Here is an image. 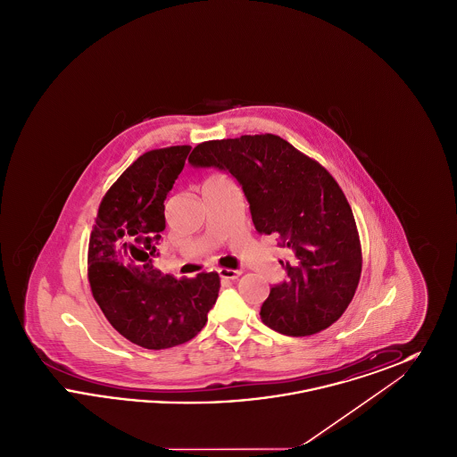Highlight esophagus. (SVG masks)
I'll list each match as a JSON object with an SVG mask.
<instances>
[{
	"instance_id": "esophagus-1",
	"label": "esophagus",
	"mask_w": 457,
	"mask_h": 457,
	"mask_svg": "<svg viewBox=\"0 0 457 457\" xmlns=\"http://www.w3.org/2000/svg\"><path fill=\"white\" fill-rule=\"evenodd\" d=\"M219 276H220V279H226V281H235V279H238L239 276H241V272L239 270H233V269H219L218 270Z\"/></svg>"
}]
</instances>
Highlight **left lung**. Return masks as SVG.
Listing matches in <instances>:
<instances>
[{"instance_id": "8db88e82", "label": "left lung", "mask_w": 457, "mask_h": 457, "mask_svg": "<svg viewBox=\"0 0 457 457\" xmlns=\"http://www.w3.org/2000/svg\"><path fill=\"white\" fill-rule=\"evenodd\" d=\"M196 168L226 170L238 179L255 229L279 235L287 279L270 289L262 322L293 337L332 326L348 308L361 276V243L337 181L315 159L272 133L198 144Z\"/></svg>"}]
</instances>
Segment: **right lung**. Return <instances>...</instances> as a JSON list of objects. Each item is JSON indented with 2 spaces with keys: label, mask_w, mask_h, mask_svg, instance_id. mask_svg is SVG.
<instances>
[{
  "label": "right lung",
  "mask_w": 457,
  "mask_h": 457,
  "mask_svg": "<svg viewBox=\"0 0 457 457\" xmlns=\"http://www.w3.org/2000/svg\"><path fill=\"white\" fill-rule=\"evenodd\" d=\"M190 149H154L133 161L103 196L88 239L94 300L111 326L145 349L173 348L194 339L218 300V272L176 279L153 265L166 228L164 200Z\"/></svg>",
  "instance_id": "add662e5"
}]
</instances>
